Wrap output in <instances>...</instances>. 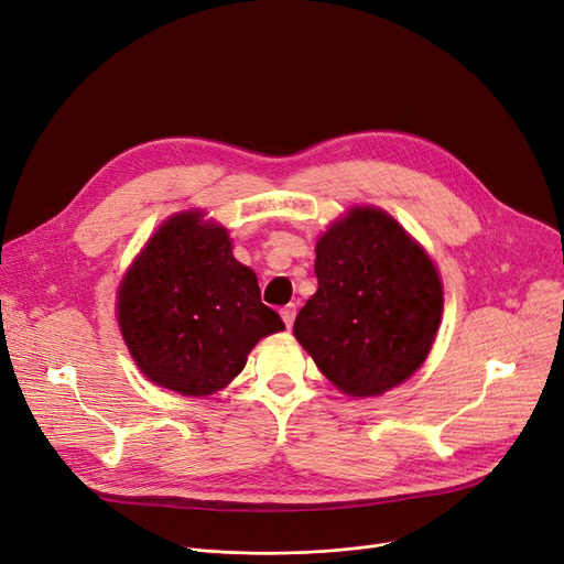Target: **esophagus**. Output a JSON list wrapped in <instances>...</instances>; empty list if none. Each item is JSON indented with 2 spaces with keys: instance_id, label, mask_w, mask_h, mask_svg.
Wrapping results in <instances>:
<instances>
[{
  "instance_id": "esophagus-1",
  "label": "esophagus",
  "mask_w": 564,
  "mask_h": 564,
  "mask_svg": "<svg viewBox=\"0 0 564 564\" xmlns=\"http://www.w3.org/2000/svg\"><path fill=\"white\" fill-rule=\"evenodd\" d=\"M281 317H283V322H285V327L290 329V327H292V322H294V317H297V306H294V304L283 306V308H281Z\"/></svg>"
}]
</instances>
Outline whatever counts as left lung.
Masks as SVG:
<instances>
[{
  "label": "left lung",
  "mask_w": 564,
  "mask_h": 564,
  "mask_svg": "<svg viewBox=\"0 0 564 564\" xmlns=\"http://www.w3.org/2000/svg\"><path fill=\"white\" fill-rule=\"evenodd\" d=\"M315 256L317 292L294 319V338L343 393H387L434 343L443 290L432 260L375 207L336 221Z\"/></svg>",
  "instance_id": "left-lung-1"
}]
</instances>
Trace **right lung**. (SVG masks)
Wrapping results in <instances>:
<instances>
[{
    "instance_id": "obj_1",
    "label": "right lung",
    "mask_w": 564,
    "mask_h": 564,
    "mask_svg": "<svg viewBox=\"0 0 564 564\" xmlns=\"http://www.w3.org/2000/svg\"><path fill=\"white\" fill-rule=\"evenodd\" d=\"M118 324L148 379L196 398L224 389L262 336L285 329L226 228L198 213L171 217L145 245L118 290Z\"/></svg>"
}]
</instances>
